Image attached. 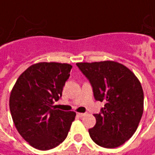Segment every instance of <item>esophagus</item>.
<instances>
[{
	"mask_svg": "<svg viewBox=\"0 0 155 155\" xmlns=\"http://www.w3.org/2000/svg\"><path fill=\"white\" fill-rule=\"evenodd\" d=\"M86 113H78V114H77V116H79V117H84V116H86Z\"/></svg>",
	"mask_w": 155,
	"mask_h": 155,
	"instance_id": "obj_1",
	"label": "esophagus"
}]
</instances>
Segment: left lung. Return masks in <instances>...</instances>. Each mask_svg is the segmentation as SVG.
Listing matches in <instances>:
<instances>
[{"label": "left lung", "mask_w": 155, "mask_h": 155, "mask_svg": "<svg viewBox=\"0 0 155 155\" xmlns=\"http://www.w3.org/2000/svg\"><path fill=\"white\" fill-rule=\"evenodd\" d=\"M89 79L94 97L104 108L95 114L96 125L89 129L98 146L115 148L134 134L140 123L144 94L139 79L125 65L115 61L77 63Z\"/></svg>", "instance_id": "8db88e82"}]
</instances>
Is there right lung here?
<instances>
[{
  "mask_svg": "<svg viewBox=\"0 0 155 155\" xmlns=\"http://www.w3.org/2000/svg\"><path fill=\"white\" fill-rule=\"evenodd\" d=\"M72 66L34 64L19 77L9 97L11 116L19 134L36 149L49 150L62 143L75 120L73 111L56 110Z\"/></svg>",
  "mask_w": 155,
  "mask_h": 155,
  "instance_id": "obj_1",
  "label": "right lung"
}]
</instances>
